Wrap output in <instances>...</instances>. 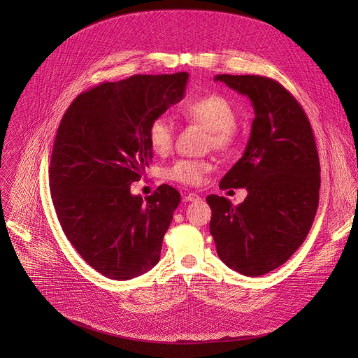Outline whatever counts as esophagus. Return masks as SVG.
<instances>
[{
    "label": "esophagus",
    "instance_id": "obj_1",
    "mask_svg": "<svg viewBox=\"0 0 358 358\" xmlns=\"http://www.w3.org/2000/svg\"><path fill=\"white\" fill-rule=\"evenodd\" d=\"M184 199H185V201H197V200H200V196L197 193H189Z\"/></svg>",
    "mask_w": 358,
    "mask_h": 358
}]
</instances>
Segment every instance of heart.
<instances>
[{"label":"heart","instance_id":"obj_1","mask_svg":"<svg viewBox=\"0 0 358 358\" xmlns=\"http://www.w3.org/2000/svg\"><path fill=\"white\" fill-rule=\"evenodd\" d=\"M181 115L190 122L199 123L210 131L209 143L220 150L234 146L236 141V111L232 103L220 96L209 94L187 101L181 107ZM176 129L165 116H157L148 124L146 138L150 149L158 155H165L173 146ZM212 169V162L206 159L182 158L166 168V178L189 185H197Z\"/></svg>","mask_w":358,"mask_h":358}]
</instances>
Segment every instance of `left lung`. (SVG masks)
<instances>
[{
	"mask_svg": "<svg viewBox=\"0 0 358 358\" xmlns=\"http://www.w3.org/2000/svg\"><path fill=\"white\" fill-rule=\"evenodd\" d=\"M215 81L247 96L254 107L251 136L242 158L219 184L247 189L241 204L210 194V234L229 268L258 277L302 245L313 223L321 166L303 108L277 81L259 75H216Z\"/></svg>",
	"mask_w": 358,
	"mask_h": 358,
	"instance_id": "obj_1",
	"label": "left lung"
}]
</instances>
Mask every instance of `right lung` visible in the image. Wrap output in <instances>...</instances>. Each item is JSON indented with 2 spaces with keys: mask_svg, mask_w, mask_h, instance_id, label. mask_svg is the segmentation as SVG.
Here are the masks:
<instances>
[{
  "mask_svg": "<svg viewBox=\"0 0 358 358\" xmlns=\"http://www.w3.org/2000/svg\"><path fill=\"white\" fill-rule=\"evenodd\" d=\"M187 72L134 75L75 99L56 134L49 185L72 247L111 280L138 277L159 261L180 193L162 184L152 196L130 193L152 159L146 130L182 100Z\"/></svg>",
  "mask_w": 358,
  "mask_h": 358,
  "instance_id": "add662e5",
  "label": "right lung"
}]
</instances>
